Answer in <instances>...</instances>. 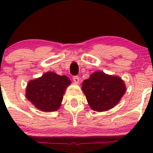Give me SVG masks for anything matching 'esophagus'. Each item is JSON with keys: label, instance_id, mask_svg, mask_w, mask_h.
Masks as SVG:
<instances>
[{"label": "esophagus", "instance_id": "1", "mask_svg": "<svg viewBox=\"0 0 153 153\" xmlns=\"http://www.w3.org/2000/svg\"><path fill=\"white\" fill-rule=\"evenodd\" d=\"M72 79H73L74 82L76 83V84H78V83H79L80 78H79V77L77 76V75H76V76H73V78H72Z\"/></svg>", "mask_w": 153, "mask_h": 153}]
</instances>
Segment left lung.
I'll return each mask as SVG.
<instances>
[{
	"label": "left lung",
	"instance_id": "8db88e82",
	"mask_svg": "<svg viewBox=\"0 0 153 153\" xmlns=\"http://www.w3.org/2000/svg\"><path fill=\"white\" fill-rule=\"evenodd\" d=\"M82 90L91 109L97 112H104L112 109L126 92V86L121 78L106 75L97 71L84 80Z\"/></svg>",
	"mask_w": 153,
	"mask_h": 153
}]
</instances>
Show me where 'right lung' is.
I'll return each instance as SVG.
<instances>
[{
    "label": "right lung",
    "instance_id": "right-lung-1",
    "mask_svg": "<svg viewBox=\"0 0 153 153\" xmlns=\"http://www.w3.org/2000/svg\"><path fill=\"white\" fill-rule=\"evenodd\" d=\"M70 84L71 81L66 75L48 72L40 78L29 81L26 96L40 110L54 112L61 106L66 88Z\"/></svg>",
    "mask_w": 153,
    "mask_h": 153
}]
</instances>
